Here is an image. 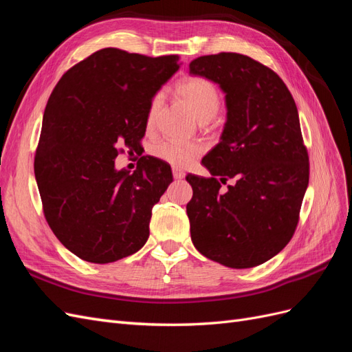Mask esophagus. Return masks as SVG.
I'll list each match as a JSON object with an SVG mask.
<instances>
[{
  "mask_svg": "<svg viewBox=\"0 0 352 352\" xmlns=\"http://www.w3.org/2000/svg\"><path fill=\"white\" fill-rule=\"evenodd\" d=\"M173 177L175 179H184L185 177V172H184V170L177 168V167H173Z\"/></svg>",
  "mask_w": 352,
  "mask_h": 352,
  "instance_id": "1",
  "label": "esophagus"
}]
</instances>
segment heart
Instances as JSON below:
<instances>
[{
  "instance_id": "b5f03b06",
  "label": "heart",
  "mask_w": 352,
  "mask_h": 352,
  "mask_svg": "<svg viewBox=\"0 0 352 352\" xmlns=\"http://www.w3.org/2000/svg\"><path fill=\"white\" fill-rule=\"evenodd\" d=\"M180 98L201 122H207L214 117L221 105V95L217 87L204 76H188L177 83ZM163 104V95L155 94L148 105L146 127L154 129L158 119L160 109ZM202 153V145L198 142H182L177 140H167L153 148V154L162 162L173 167H188L195 162Z\"/></svg>"
}]
</instances>
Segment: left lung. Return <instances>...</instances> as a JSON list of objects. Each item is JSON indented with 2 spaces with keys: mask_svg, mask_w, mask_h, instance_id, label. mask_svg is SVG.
<instances>
[{
  "mask_svg": "<svg viewBox=\"0 0 352 352\" xmlns=\"http://www.w3.org/2000/svg\"><path fill=\"white\" fill-rule=\"evenodd\" d=\"M189 72L219 83L228 105L221 140L201 162L211 177L186 176L190 239L226 267H255L286 247L300 221L310 162L295 101L278 73L236 52L198 57Z\"/></svg>",
  "mask_w": 352,
  "mask_h": 352,
  "instance_id": "1",
  "label": "left lung"
}]
</instances>
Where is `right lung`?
<instances>
[{
    "instance_id": "right-lung-1",
    "label": "right lung",
    "mask_w": 352,
    "mask_h": 352,
    "mask_svg": "<svg viewBox=\"0 0 352 352\" xmlns=\"http://www.w3.org/2000/svg\"><path fill=\"white\" fill-rule=\"evenodd\" d=\"M179 58L102 48L70 67L50 95L35 177L48 226L85 261L124 258L150 236L153 206L172 184V168L144 155L129 173L114 160L142 150L148 105Z\"/></svg>"
}]
</instances>
